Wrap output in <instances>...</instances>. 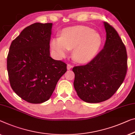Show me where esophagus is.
<instances>
[{
    "label": "esophagus",
    "instance_id": "1",
    "mask_svg": "<svg viewBox=\"0 0 135 135\" xmlns=\"http://www.w3.org/2000/svg\"><path fill=\"white\" fill-rule=\"evenodd\" d=\"M73 67V65H71V64H68L67 65V70H70V69H71V68Z\"/></svg>",
    "mask_w": 135,
    "mask_h": 135
}]
</instances>
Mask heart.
<instances>
[{
  "label": "heart",
  "mask_w": 135,
  "mask_h": 135,
  "mask_svg": "<svg viewBox=\"0 0 135 135\" xmlns=\"http://www.w3.org/2000/svg\"><path fill=\"white\" fill-rule=\"evenodd\" d=\"M102 36L93 29L85 26L68 27L62 30L61 37L51 39V48L56 57L62 59L73 49L76 61L87 62L93 59L102 45Z\"/></svg>",
  "instance_id": "heart-1"
}]
</instances>
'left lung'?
Wrapping results in <instances>:
<instances>
[{"label":"left lung","mask_w":135,"mask_h":135,"mask_svg":"<svg viewBox=\"0 0 135 135\" xmlns=\"http://www.w3.org/2000/svg\"><path fill=\"white\" fill-rule=\"evenodd\" d=\"M104 23V48L87 65L74 67V87L80 99L99 103L112 97L121 85L127 73L126 48L117 31Z\"/></svg>","instance_id":"left-lung-1"}]
</instances>
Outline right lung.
<instances>
[{"label":"right lung","mask_w":135,"mask_h":135,"mask_svg":"<svg viewBox=\"0 0 135 135\" xmlns=\"http://www.w3.org/2000/svg\"><path fill=\"white\" fill-rule=\"evenodd\" d=\"M53 23H35L11 42L7 70L13 91L28 102L41 104L51 97L67 65L50 56Z\"/></svg>","instance_id":"obj_1"}]
</instances>
